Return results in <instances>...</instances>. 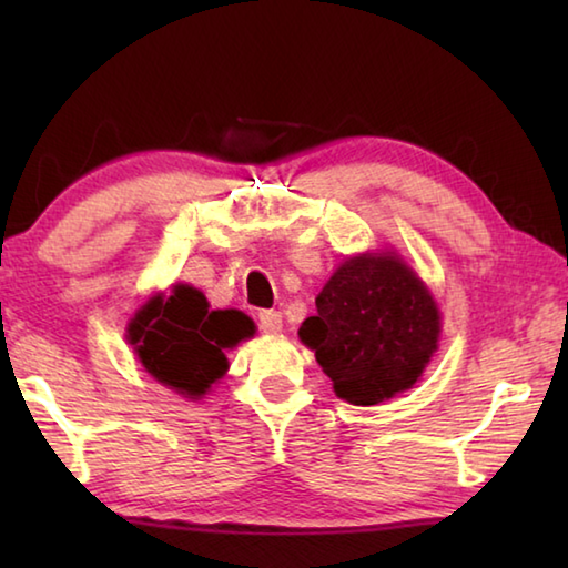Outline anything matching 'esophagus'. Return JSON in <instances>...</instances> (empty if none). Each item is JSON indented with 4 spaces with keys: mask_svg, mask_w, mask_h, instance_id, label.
<instances>
[{
    "mask_svg": "<svg viewBox=\"0 0 568 568\" xmlns=\"http://www.w3.org/2000/svg\"><path fill=\"white\" fill-rule=\"evenodd\" d=\"M257 325H261L263 333H281L283 315L281 311H261L257 313Z\"/></svg>",
    "mask_w": 568,
    "mask_h": 568,
    "instance_id": "esophagus-1",
    "label": "esophagus"
}]
</instances>
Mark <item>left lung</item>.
<instances>
[{
	"label": "left lung",
	"mask_w": 568,
	"mask_h": 568,
	"mask_svg": "<svg viewBox=\"0 0 568 568\" xmlns=\"http://www.w3.org/2000/svg\"><path fill=\"white\" fill-rule=\"evenodd\" d=\"M301 341L333 381L335 396L376 406L420 378L436 351L440 318L434 297L396 255L345 261L315 297Z\"/></svg>",
	"instance_id": "obj_1"
}]
</instances>
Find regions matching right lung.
<instances>
[{"label":"right lung","instance_id":"right-lung-1","mask_svg":"<svg viewBox=\"0 0 568 568\" xmlns=\"http://www.w3.org/2000/svg\"><path fill=\"white\" fill-rule=\"evenodd\" d=\"M128 333L148 373L200 398L227 371L225 348L250 338L255 325L240 311H210L203 293L175 285L172 295L142 305Z\"/></svg>","mask_w":568,"mask_h":568}]
</instances>
